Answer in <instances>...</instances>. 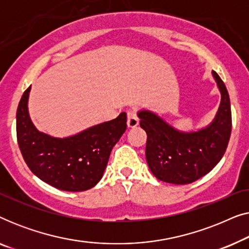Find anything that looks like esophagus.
I'll list each match as a JSON object with an SVG mask.
<instances>
[{
  "mask_svg": "<svg viewBox=\"0 0 249 249\" xmlns=\"http://www.w3.org/2000/svg\"><path fill=\"white\" fill-rule=\"evenodd\" d=\"M127 117H128V120H127L128 128L137 127L138 124H139V120H138V117H137V113H136V111L130 110L128 112Z\"/></svg>",
  "mask_w": 249,
  "mask_h": 249,
  "instance_id": "esophagus-1",
  "label": "esophagus"
}]
</instances>
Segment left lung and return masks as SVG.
Masks as SVG:
<instances>
[{"mask_svg": "<svg viewBox=\"0 0 249 249\" xmlns=\"http://www.w3.org/2000/svg\"><path fill=\"white\" fill-rule=\"evenodd\" d=\"M214 80L221 93L215 118L197 131H180L149 110H141V127L147 134L146 161L161 181L187 185L202 178L226 153L231 135L230 98L226 85L215 71Z\"/></svg>", "mask_w": 249, "mask_h": 249, "instance_id": "left-lung-1", "label": "left lung"}]
</instances>
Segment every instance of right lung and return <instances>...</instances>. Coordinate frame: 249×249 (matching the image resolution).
Returning a JSON list of instances; mask_svg holds the SVG:
<instances>
[{"label":"right lung","mask_w":249,"mask_h":249,"mask_svg":"<svg viewBox=\"0 0 249 249\" xmlns=\"http://www.w3.org/2000/svg\"><path fill=\"white\" fill-rule=\"evenodd\" d=\"M32 86L17 110V138L23 160L36 177L66 192H84L100 181L113 146L127 129L124 112L111 121L69 137H53L34 125L28 112Z\"/></svg>","instance_id":"obj_1"}]
</instances>
